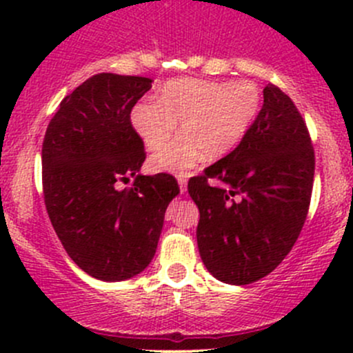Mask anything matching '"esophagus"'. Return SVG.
<instances>
[{
    "instance_id": "esophagus-1",
    "label": "esophagus",
    "mask_w": 353,
    "mask_h": 353,
    "mask_svg": "<svg viewBox=\"0 0 353 353\" xmlns=\"http://www.w3.org/2000/svg\"><path fill=\"white\" fill-rule=\"evenodd\" d=\"M177 183H179L181 193H186V183H188L186 174H177Z\"/></svg>"
}]
</instances>
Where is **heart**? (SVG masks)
<instances>
[{
	"mask_svg": "<svg viewBox=\"0 0 353 353\" xmlns=\"http://www.w3.org/2000/svg\"><path fill=\"white\" fill-rule=\"evenodd\" d=\"M259 104L248 81L216 83L177 78L160 88L159 101H141L131 109V126L148 150H159L177 130L183 134L152 157L155 172H184L203 154L212 159L232 150L251 126Z\"/></svg>",
	"mask_w": 353,
	"mask_h": 353,
	"instance_id": "b5f03b06",
	"label": "heart"
}]
</instances>
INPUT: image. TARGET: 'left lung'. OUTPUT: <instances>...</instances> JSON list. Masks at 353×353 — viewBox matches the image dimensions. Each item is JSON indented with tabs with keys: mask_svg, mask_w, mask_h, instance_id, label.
<instances>
[{
	"mask_svg": "<svg viewBox=\"0 0 353 353\" xmlns=\"http://www.w3.org/2000/svg\"><path fill=\"white\" fill-rule=\"evenodd\" d=\"M314 148L292 99L270 83L241 143L191 177L199 256L216 280L248 285L272 273L297 241L311 203Z\"/></svg>",
	"mask_w": 353,
	"mask_h": 353,
	"instance_id": "obj_1",
	"label": "left lung"
}]
</instances>
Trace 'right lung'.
<instances>
[{
  "instance_id": "right-lung-1",
  "label": "right lung",
  "mask_w": 353,
  "mask_h": 353,
  "mask_svg": "<svg viewBox=\"0 0 353 353\" xmlns=\"http://www.w3.org/2000/svg\"><path fill=\"white\" fill-rule=\"evenodd\" d=\"M152 88L145 77L99 73L66 95L46 130L42 191L68 256L90 276L121 282L150 265L176 177L141 176L143 141L131 109ZM135 181L131 188L117 184Z\"/></svg>"
}]
</instances>
